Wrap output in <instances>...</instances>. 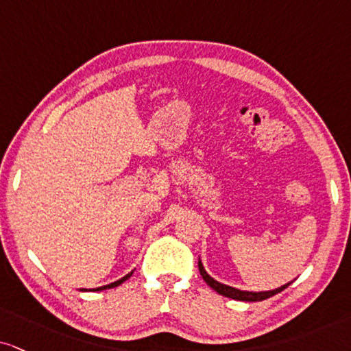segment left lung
<instances>
[{
  "mask_svg": "<svg viewBox=\"0 0 351 351\" xmlns=\"http://www.w3.org/2000/svg\"><path fill=\"white\" fill-rule=\"evenodd\" d=\"M198 270H200L202 278L206 281V285L213 288L216 293H219V295H223L226 298H231V300H237V301H263V300H267V298L278 295V293H281L285 288H288L289 285L293 283V281H289V283L283 285V287H278L275 289H268V291H244V289H237L234 287H229V285L219 283V281H216L213 276H210L208 271H206L205 267H203L200 257H198Z\"/></svg>",
  "mask_w": 351,
  "mask_h": 351,
  "instance_id": "1",
  "label": "left lung"
}]
</instances>
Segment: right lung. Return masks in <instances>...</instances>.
<instances>
[{
	"label": "right lung",
	"mask_w": 351,
	"mask_h": 351,
	"mask_svg": "<svg viewBox=\"0 0 351 351\" xmlns=\"http://www.w3.org/2000/svg\"><path fill=\"white\" fill-rule=\"evenodd\" d=\"M132 274L133 271H130V274H127L125 276H122V278L120 280H117V281H114V283H109V285H104V287H99V288H93V289H86V288H81L80 291H102V289H110V288H115V287H119V285H122L123 281H127L130 276H132Z\"/></svg>",
	"instance_id": "right-lung-1"
}]
</instances>
